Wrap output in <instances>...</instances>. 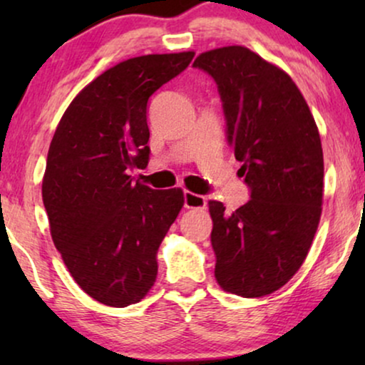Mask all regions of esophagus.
<instances>
[{
	"instance_id": "1",
	"label": "esophagus",
	"mask_w": 365,
	"mask_h": 365,
	"mask_svg": "<svg viewBox=\"0 0 365 365\" xmlns=\"http://www.w3.org/2000/svg\"><path fill=\"white\" fill-rule=\"evenodd\" d=\"M206 197L201 194H194L191 191H184V207L187 209H204L206 207Z\"/></svg>"
}]
</instances>
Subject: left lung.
<instances>
[{"mask_svg": "<svg viewBox=\"0 0 365 365\" xmlns=\"http://www.w3.org/2000/svg\"><path fill=\"white\" fill-rule=\"evenodd\" d=\"M194 68L216 81L227 144L242 163L249 201L226 212L209 201L216 279L224 291L262 297L302 266L322 211L324 158L306 99L282 69L244 46L202 53Z\"/></svg>", "mask_w": 365, "mask_h": 365, "instance_id": "8db88e82", "label": "left lung"}]
</instances>
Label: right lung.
<instances>
[{
  "mask_svg": "<svg viewBox=\"0 0 365 365\" xmlns=\"http://www.w3.org/2000/svg\"><path fill=\"white\" fill-rule=\"evenodd\" d=\"M194 53L131 58L89 83L59 121L48 151L43 202L53 242L88 296L126 307L158 276L159 244L184 204L129 171L148 166V101Z\"/></svg>",
  "mask_w": 365,
  "mask_h": 365,
  "instance_id": "1",
  "label": "right lung"
}]
</instances>
